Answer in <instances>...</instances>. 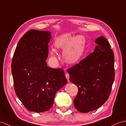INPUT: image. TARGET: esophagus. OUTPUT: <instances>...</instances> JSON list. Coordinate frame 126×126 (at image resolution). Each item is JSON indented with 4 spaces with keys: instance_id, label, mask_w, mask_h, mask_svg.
Wrapping results in <instances>:
<instances>
[{
    "instance_id": "obj_1",
    "label": "esophagus",
    "mask_w": 126,
    "mask_h": 126,
    "mask_svg": "<svg viewBox=\"0 0 126 126\" xmlns=\"http://www.w3.org/2000/svg\"><path fill=\"white\" fill-rule=\"evenodd\" d=\"M65 76H66V78L67 79V81H68L69 82V74L68 73H66L65 74Z\"/></svg>"
}]
</instances>
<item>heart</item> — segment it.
Returning a JSON list of instances; mask_svg holds the SVG:
<instances>
[{"instance_id":"b5f03b06","label":"heart","mask_w":126,"mask_h":126,"mask_svg":"<svg viewBox=\"0 0 126 126\" xmlns=\"http://www.w3.org/2000/svg\"><path fill=\"white\" fill-rule=\"evenodd\" d=\"M54 45L57 48L63 49V56L66 63H75L83 54L85 39L83 36H74L64 33L57 38ZM50 54L54 56V50H51Z\"/></svg>"}]
</instances>
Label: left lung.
I'll return each mask as SVG.
<instances>
[{
    "mask_svg": "<svg viewBox=\"0 0 126 126\" xmlns=\"http://www.w3.org/2000/svg\"><path fill=\"white\" fill-rule=\"evenodd\" d=\"M94 42L93 52L67 70L70 81L79 89L74 105L82 113L93 111L106 102L114 79V56L109 42L100 36Z\"/></svg>",
    "mask_w": 126,
    "mask_h": 126,
    "instance_id": "1",
    "label": "left lung"
}]
</instances>
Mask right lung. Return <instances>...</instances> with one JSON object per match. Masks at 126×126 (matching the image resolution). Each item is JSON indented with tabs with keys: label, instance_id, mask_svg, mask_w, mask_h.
I'll return each instance as SVG.
<instances>
[{
	"label": "right lung",
	"instance_id": "1",
	"mask_svg": "<svg viewBox=\"0 0 126 126\" xmlns=\"http://www.w3.org/2000/svg\"><path fill=\"white\" fill-rule=\"evenodd\" d=\"M48 31L30 30L16 46L12 62L14 90L28 110L47 111L57 92L67 82L63 69L47 66Z\"/></svg>",
	"mask_w": 126,
	"mask_h": 126
}]
</instances>
